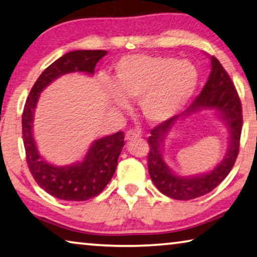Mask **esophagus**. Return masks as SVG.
<instances>
[{"label": "esophagus", "mask_w": 257, "mask_h": 257, "mask_svg": "<svg viewBox=\"0 0 257 257\" xmlns=\"http://www.w3.org/2000/svg\"><path fill=\"white\" fill-rule=\"evenodd\" d=\"M141 137V132L139 130H135V129H132V130H128L127 133H125V141H133V140H137Z\"/></svg>", "instance_id": "34e87169"}]
</instances>
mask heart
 <instances>
[{"mask_svg":"<svg viewBox=\"0 0 257 257\" xmlns=\"http://www.w3.org/2000/svg\"><path fill=\"white\" fill-rule=\"evenodd\" d=\"M198 80L197 69L189 61L145 54L121 57L112 77L117 93L129 100L139 99L141 113L153 123L166 121L185 108ZM109 98L114 108H127L125 101L115 93Z\"/></svg>","mask_w":257,"mask_h":257,"instance_id":"obj_1","label":"heart"}]
</instances>
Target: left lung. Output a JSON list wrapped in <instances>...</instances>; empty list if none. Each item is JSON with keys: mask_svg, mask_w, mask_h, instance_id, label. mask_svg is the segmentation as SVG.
Returning <instances> with one entry per match:
<instances>
[{"mask_svg": "<svg viewBox=\"0 0 257 257\" xmlns=\"http://www.w3.org/2000/svg\"><path fill=\"white\" fill-rule=\"evenodd\" d=\"M211 109L216 112L228 125L230 145L224 159L208 174L179 177L172 172L162 157V143L170 129L180 118L201 110ZM242 129V108L240 98L232 79L216 57L211 56V72L201 94L195 99L185 112L162 122L151 130L149 137L148 168L152 182L160 193L174 200L187 201L203 196L213 190L227 177L234 165L239 153L240 136Z\"/></svg>", "mask_w": 257, "mask_h": 257, "instance_id": "1", "label": "left lung"}]
</instances>
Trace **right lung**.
Masks as SVG:
<instances>
[{"mask_svg": "<svg viewBox=\"0 0 257 257\" xmlns=\"http://www.w3.org/2000/svg\"><path fill=\"white\" fill-rule=\"evenodd\" d=\"M106 54V51H74L61 56L39 76L25 102L22 127L28 166L38 185L59 200L86 201L104 190L115 173L124 134L118 132L94 141L80 163L55 166L46 162L37 149L33 137L34 109L40 93L53 80L76 71L93 75L95 64Z\"/></svg>", "mask_w": 257, "mask_h": 257, "instance_id": "right-lung-1", "label": "right lung"}]
</instances>
